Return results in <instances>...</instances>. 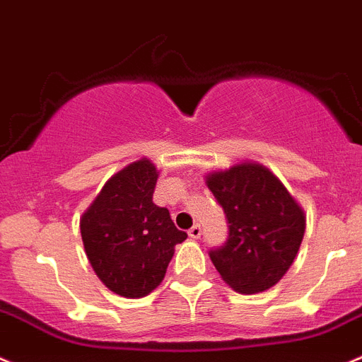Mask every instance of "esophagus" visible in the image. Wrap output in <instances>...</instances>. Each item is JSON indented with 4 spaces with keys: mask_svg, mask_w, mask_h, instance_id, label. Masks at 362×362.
<instances>
[{
    "mask_svg": "<svg viewBox=\"0 0 362 362\" xmlns=\"http://www.w3.org/2000/svg\"><path fill=\"white\" fill-rule=\"evenodd\" d=\"M189 237H191V238H199V237H202V226H199V224H194V226H192L191 230H189Z\"/></svg>",
    "mask_w": 362,
    "mask_h": 362,
    "instance_id": "obj_1",
    "label": "esophagus"
}]
</instances>
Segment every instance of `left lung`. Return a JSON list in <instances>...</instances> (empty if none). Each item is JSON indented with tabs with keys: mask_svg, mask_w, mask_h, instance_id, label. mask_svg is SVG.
Wrapping results in <instances>:
<instances>
[{
	"mask_svg": "<svg viewBox=\"0 0 362 362\" xmlns=\"http://www.w3.org/2000/svg\"><path fill=\"white\" fill-rule=\"evenodd\" d=\"M206 185L228 219V240L210 251L223 281L235 292L272 288L296 259L306 216L269 168L252 160L210 171Z\"/></svg>",
	"mask_w": 362,
	"mask_h": 362,
	"instance_id": "1",
	"label": "left lung"
}]
</instances>
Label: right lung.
<instances>
[{
	"mask_svg": "<svg viewBox=\"0 0 362 362\" xmlns=\"http://www.w3.org/2000/svg\"><path fill=\"white\" fill-rule=\"evenodd\" d=\"M159 171L146 157L127 164L104 184L81 217L90 265L117 296L139 299L160 285L187 238L164 206L152 202Z\"/></svg>",
	"mask_w": 362,
	"mask_h": 362,
	"instance_id": "obj_1",
	"label": "right lung"
}]
</instances>
